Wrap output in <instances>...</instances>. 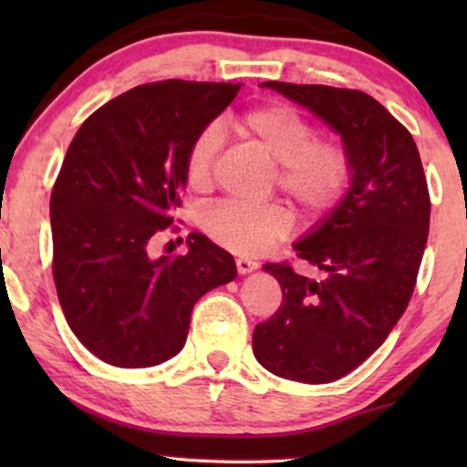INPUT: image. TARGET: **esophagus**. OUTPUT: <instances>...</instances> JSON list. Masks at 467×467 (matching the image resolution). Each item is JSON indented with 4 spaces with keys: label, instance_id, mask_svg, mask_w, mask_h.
<instances>
[{
    "label": "esophagus",
    "instance_id": "1",
    "mask_svg": "<svg viewBox=\"0 0 467 467\" xmlns=\"http://www.w3.org/2000/svg\"><path fill=\"white\" fill-rule=\"evenodd\" d=\"M235 267H238L240 274H251V272L257 270L259 264H257V261H251V259L240 257V259H235Z\"/></svg>",
    "mask_w": 467,
    "mask_h": 467
}]
</instances>
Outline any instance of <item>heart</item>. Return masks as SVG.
I'll return each instance as SVG.
<instances>
[{
	"mask_svg": "<svg viewBox=\"0 0 467 467\" xmlns=\"http://www.w3.org/2000/svg\"><path fill=\"white\" fill-rule=\"evenodd\" d=\"M235 130L278 163L276 184L306 214H323L336 208L347 193L353 165L348 150L334 138L315 136V127L289 106H264L242 114ZM221 133L206 127L197 133L184 157V178L193 191L213 182ZM202 229L210 240L238 254L264 253L289 235L291 210L283 203L238 206L221 202L202 214Z\"/></svg>",
	"mask_w": 467,
	"mask_h": 467,
	"instance_id": "1",
	"label": "heart"
}]
</instances>
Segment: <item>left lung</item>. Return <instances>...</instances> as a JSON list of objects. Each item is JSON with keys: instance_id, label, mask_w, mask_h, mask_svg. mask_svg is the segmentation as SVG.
I'll use <instances>...</instances> for the list:
<instances>
[{"instance_id": "1", "label": "left lung", "mask_w": 467, "mask_h": 467, "mask_svg": "<svg viewBox=\"0 0 467 467\" xmlns=\"http://www.w3.org/2000/svg\"><path fill=\"white\" fill-rule=\"evenodd\" d=\"M342 136L353 176L340 206L304 240L291 264H265L283 304L253 334V353L272 374L321 385L361 366L391 334L410 302L430 234V191L410 131L368 93L267 80Z\"/></svg>"}]
</instances>
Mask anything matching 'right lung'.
I'll return each mask as SVG.
<instances>
[{
    "label": "right lung",
    "instance_id": "obj_1",
    "mask_svg": "<svg viewBox=\"0 0 467 467\" xmlns=\"http://www.w3.org/2000/svg\"><path fill=\"white\" fill-rule=\"evenodd\" d=\"M240 87L140 85L98 108L69 144L50 193L53 278L69 329L110 366L181 353L197 299L235 278L232 254L202 234L171 259H150L149 244L174 225L191 142Z\"/></svg>",
    "mask_w": 467,
    "mask_h": 467
}]
</instances>
